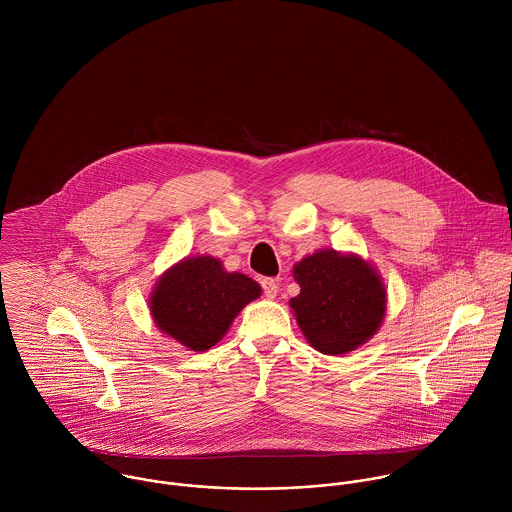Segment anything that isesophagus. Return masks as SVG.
I'll use <instances>...</instances> for the list:
<instances>
[{
    "instance_id": "1",
    "label": "esophagus",
    "mask_w": 512,
    "mask_h": 512,
    "mask_svg": "<svg viewBox=\"0 0 512 512\" xmlns=\"http://www.w3.org/2000/svg\"><path fill=\"white\" fill-rule=\"evenodd\" d=\"M262 290H264V295H266L268 299H274V297L278 295L280 284H278V280H274V278H264V280H262Z\"/></svg>"
}]
</instances>
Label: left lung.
Returning <instances> with one entry per match:
<instances>
[{
	"label": "left lung",
	"mask_w": 512,
	"mask_h": 512,
	"mask_svg": "<svg viewBox=\"0 0 512 512\" xmlns=\"http://www.w3.org/2000/svg\"><path fill=\"white\" fill-rule=\"evenodd\" d=\"M299 295L290 307L309 345L323 355H347L378 331L386 313L380 274L357 254L319 250L293 266Z\"/></svg>",
	"instance_id": "1"
}]
</instances>
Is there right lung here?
<instances>
[{
    "instance_id": "add662e5",
    "label": "right lung",
    "mask_w": 512,
    "mask_h": 512,
    "mask_svg": "<svg viewBox=\"0 0 512 512\" xmlns=\"http://www.w3.org/2000/svg\"><path fill=\"white\" fill-rule=\"evenodd\" d=\"M262 288L248 276L226 272L219 258L189 256L155 284L149 311L155 325L191 351H209L244 305Z\"/></svg>"
}]
</instances>
